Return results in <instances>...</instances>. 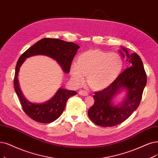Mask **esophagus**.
<instances>
[{
    "label": "esophagus",
    "instance_id": "esophagus-1",
    "mask_svg": "<svg viewBox=\"0 0 158 158\" xmlns=\"http://www.w3.org/2000/svg\"><path fill=\"white\" fill-rule=\"evenodd\" d=\"M78 94L81 96H86L88 95V92L85 90H81L78 92Z\"/></svg>",
    "mask_w": 158,
    "mask_h": 158
}]
</instances>
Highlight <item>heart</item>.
<instances>
[{"label":"heart","mask_w":158,"mask_h":158,"mask_svg":"<svg viewBox=\"0 0 158 158\" xmlns=\"http://www.w3.org/2000/svg\"><path fill=\"white\" fill-rule=\"evenodd\" d=\"M123 68V58L119 54L90 49L79 55L76 64L70 66L69 73L77 85L83 83L86 76L91 89L101 90L118 79Z\"/></svg>","instance_id":"obj_1"}]
</instances>
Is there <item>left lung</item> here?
I'll return each mask as SVG.
<instances>
[{"label":"left lung","mask_w":158,"mask_h":158,"mask_svg":"<svg viewBox=\"0 0 158 158\" xmlns=\"http://www.w3.org/2000/svg\"><path fill=\"white\" fill-rule=\"evenodd\" d=\"M122 49L127 56L128 68L107 88L95 92L94 103L88 110L90 119L102 127L116 126L129 118L139 107L147 84V74L141 58L135 52L130 55L122 47ZM120 52L124 58L125 55ZM123 89L127 91L125 99L120 105H114L112 98Z\"/></svg>","instance_id":"8db88e82"}]
</instances>
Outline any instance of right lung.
Returning a JSON list of instances; mask_svg holds the SVG:
<instances>
[{
	"instance_id": "obj_1",
	"label": "right lung",
	"mask_w": 158,
	"mask_h": 158,
	"mask_svg": "<svg viewBox=\"0 0 158 158\" xmlns=\"http://www.w3.org/2000/svg\"><path fill=\"white\" fill-rule=\"evenodd\" d=\"M79 46L72 42L55 38H43L28 48L21 55L15 67L14 81V89L25 113L32 120L40 123H51L63 113L69 98L77 92L62 88L58 90L51 100L43 103H34L23 96L19 87L18 73L22 64L28 57L34 55H45L55 60L64 72L68 73L70 66Z\"/></svg>"
}]
</instances>
